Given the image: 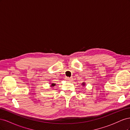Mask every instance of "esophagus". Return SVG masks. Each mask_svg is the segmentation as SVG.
Segmentation results:
<instances>
[{
	"mask_svg": "<svg viewBox=\"0 0 130 130\" xmlns=\"http://www.w3.org/2000/svg\"><path fill=\"white\" fill-rule=\"evenodd\" d=\"M66 80L68 81H72L73 80V78L72 77H66Z\"/></svg>",
	"mask_w": 130,
	"mask_h": 130,
	"instance_id": "esophagus-1",
	"label": "esophagus"
}]
</instances>
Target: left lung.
<instances>
[{
    "label": "left lung",
    "mask_w": 130,
    "mask_h": 130,
    "mask_svg": "<svg viewBox=\"0 0 130 130\" xmlns=\"http://www.w3.org/2000/svg\"><path fill=\"white\" fill-rule=\"evenodd\" d=\"M82 85H85V83H84H84H82Z\"/></svg>",
    "instance_id": "8db88e82"
}]
</instances>
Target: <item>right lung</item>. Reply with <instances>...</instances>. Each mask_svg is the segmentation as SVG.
<instances>
[{
  "mask_svg": "<svg viewBox=\"0 0 130 130\" xmlns=\"http://www.w3.org/2000/svg\"><path fill=\"white\" fill-rule=\"evenodd\" d=\"M55 86V84H52V85H51V86Z\"/></svg>",
  "mask_w": 130,
  "mask_h": 130,
  "instance_id": "obj_1",
  "label": "right lung"
}]
</instances>
